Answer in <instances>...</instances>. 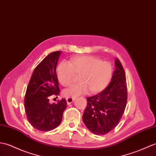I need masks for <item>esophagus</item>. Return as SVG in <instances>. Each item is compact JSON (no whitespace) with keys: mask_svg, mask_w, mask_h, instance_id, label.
<instances>
[{"mask_svg":"<svg viewBox=\"0 0 156 156\" xmlns=\"http://www.w3.org/2000/svg\"><path fill=\"white\" fill-rule=\"evenodd\" d=\"M73 101H74V98H70V97L66 98V102H67L68 104H72V102H73Z\"/></svg>","mask_w":156,"mask_h":156,"instance_id":"esophagus-1","label":"esophagus"}]
</instances>
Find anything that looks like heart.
I'll return each instance as SVG.
<instances>
[{
    "label": "heart",
    "instance_id": "b5f03b06",
    "mask_svg": "<svg viewBox=\"0 0 156 156\" xmlns=\"http://www.w3.org/2000/svg\"><path fill=\"white\" fill-rule=\"evenodd\" d=\"M112 66L106 61H102L93 56L74 58L71 62L62 61L57 68V76L60 84L69 86L73 84L76 76L80 75L79 84L65 89V96L74 98L87 92L98 93L108 86L112 76Z\"/></svg>",
    "mask_w": 156,
    "mask_h": 156
}]
</instances>
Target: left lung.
Instances as JSON below:
<instances>
[{"label":"left lung","mask_w":156,"mask_h":156,"mask_svg":"<svg viewBox=\"0 0 156 156\" xmlns=\"http://www.w3.org/2000/svg\"><path fill=\"white\" fill-rule=\"evenodd\" d=\"M111 82L102 92L87 98L83 122L92 132L104 135L116 127L125 111L128 90L125 72L118 58Z\"/></svg>","instance_id":"obj_1"}]
</instances>
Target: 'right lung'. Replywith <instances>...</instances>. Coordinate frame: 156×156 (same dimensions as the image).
<instances>
[{"label": "right lung", "mask_w": 156, "mask_h": 156, "mask_svg": "<svg viewBox=\"0 0 156 156\" xmlns=\"http://www.w3.org/2000/svg\"><path fill=\"white\" fill-rule=\"evenodd\" d=\"M61 51L49 54L35 68L24 96V109L29 123L40 131L52 130L60 125L67 107L65 99L50 104L51 96L59 95L56 65Z\"/></svg>", "instance_id": "right-lung-1"}]
</instances>
